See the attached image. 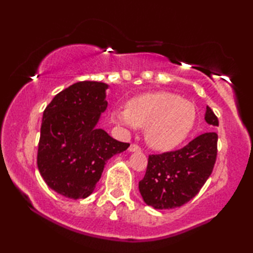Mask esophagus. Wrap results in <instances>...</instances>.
<instances>
[{
	"label": "esophagus",
	"mask_w": 253,
	"mask_h": 253,
	"mask_svg": "<svg viewBox=\"0 0 253 253\" xmlns=\"http://www.w3.org/2000/svg\"><path fill=\"white\" fill-rule=\"evenodd\" d=\"M130 152H139L141 151V146L137 145V144H130L129 148H128Z\"/></svg>",
	"instance_id": "1"
}]
</instances>
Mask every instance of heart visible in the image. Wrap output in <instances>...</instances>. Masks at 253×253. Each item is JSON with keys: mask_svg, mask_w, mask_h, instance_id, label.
<instances>
[{"mask_svg": "<svg viewBox=\"0 0 253 253\" xmlns=\"http://www.w3.org/2000/svg\"><path fill=\"white\" fill-rule=\"evenodd\" d=\"M196 107L189 100L170 92H153L135 97L127 109L112 112V120L128 128L145 127V138L156 150H170L190 133Z\"/></svg>", "mask_w": 253, "mask_h": 253, "instance_id": "b5f03b06", "label": "heart"}]
</instances>
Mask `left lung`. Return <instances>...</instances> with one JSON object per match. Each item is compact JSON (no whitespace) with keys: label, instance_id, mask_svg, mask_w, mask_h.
Returning a JSON list of instances; mask_svg holds the SVG:
<instances>
[{"label":"left lung","instance_id":"obj_1","mask_svg":"<svg viewBox=\"0 0 253 253\" xmlns=\"http://www.w3.org/2000/svg\"><path fill=\"white\" fill-rule=\"evenodd\" d=\"M205 120L218 126V119L210 107ZM217 139V134L211 131L197 136L180 150L148 155L145 175L138 182L146 205L171 210L194 198L213 172Z\"/></svg>","mask_w":253,"mask_h":253}]
</instances>
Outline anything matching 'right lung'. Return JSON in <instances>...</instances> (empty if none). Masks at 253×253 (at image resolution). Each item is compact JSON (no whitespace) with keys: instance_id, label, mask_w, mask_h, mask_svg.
<instances>
[{"instance_id":"1","label":"right lung","mask_w":253,"mask_h":253,"mask_svg":"<svg viewBox=\"0 0 253 253\" xmlns=\"http://www.w3.org/2000/svg\"><path fill=\"white\" fill-rule=\"evenodd\" d=\"M107 87L102 82L74 83L43 110L38 170L50 189L67 198L90 196L106 162L129 146L95 127L108 106Z\"/></svg>"}]
</instances>
